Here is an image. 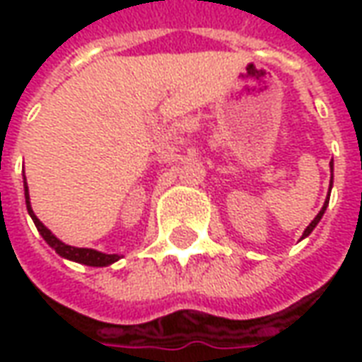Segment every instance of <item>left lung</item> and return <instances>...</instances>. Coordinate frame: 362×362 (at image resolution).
Segmentation results:
<instances>
[{"label":"left lung","mask_w":362,"mask_h":362,"mask_svg":"<svg viewBox=\"0 0 362 362\" xmlns=\"http://www.w3.org/2000/svg\"><path fill=\"white\" fill-rule=\"evenodd\" d=\"M332 182H334V163H332ZM329 188H332V186H329ZM329 192H332V189H329ZM327 204H329V194H327V199H326V202H324V207H322V209H320L318 215H316V217H314V221H312L310 225H308V227H306V230H304V233H303V238H306V236L310 235L312 230H314V227H316V225H318L320 219H322V215H324V213H326Z\"/></svg>","instance_id":"obj_1"}]
</instances>
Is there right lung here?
Here are the masks:
<instances>
[{"instance_id":"1","label":"right lung","mask_w":362,"mask_h":362,"mask_svg":"<svg viewBox=\"0 0 362 362\" xmlns=\"http://www.w3.org/2000/svg\"><path fill=\"white\" fill-rule=\"evenodd\" d=\"M25 199H27L28 215H30L33 221H35L38 233L42 235L44 240L50 244L54 250L58 252L62 258L71 259V262H79V264H85V266H93V267L110 266V264H114V262H118L119 259L118 254H103V252H96L93 250V248H75V246H69V244L62 243L59 238H56V236L52 235L50 230L40 223V219L36 217L35 211H33V207H30V197H28L27 182H25Z\"/></svg>"}]
</instances>
